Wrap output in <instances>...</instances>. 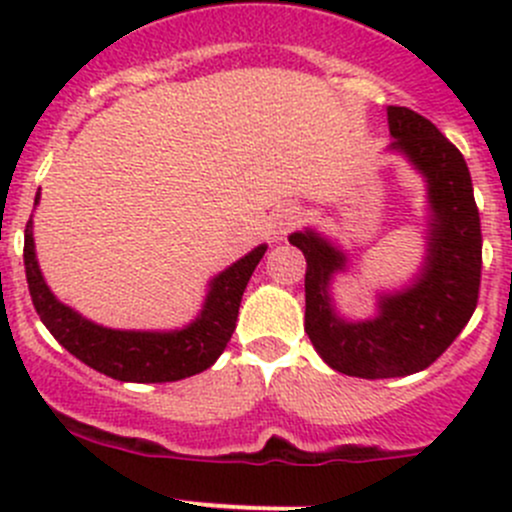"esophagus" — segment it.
<instances>
[{"instance_id":"esophagus-1","label":"esophagus","mask_w":512,"mask_h":512,"mask_svg":"<svg viewBox=\"0 0 512 512\" xmlns=\"http://www.w3.org/2000/svg\"><path fill=\"white\" fill-rule=\"evenodd\" d=\"M299 220H302V210H299L297 205H287V208H282L275 218V235L277 237L287 235V232L292 230Z\"/></svg>"}]
</instances>
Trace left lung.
<instances>
[{"mask_svg": "<svg viewBox=\"0 0 512 512\" xmlns=\"http://www.w3.org/2000/svg\"><path fill=\"white\" fill-rule=\"evenodd\" d=\"M401 156L426 185L423 257L401 287L376 289L374 312L349 317L334 299V280L354 267L337 240L314 227L289 235L307 260L304 329L317 354L347 376L396 379L431 366L461 334L478 302L480 218L461 151L416 111L386 108Z\"/></svg>", "mask_w": 512, "mask_h": 512, "instance_id": "obj_1", "label": "left lung"}]
</instances>
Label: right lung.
<instances>
[{"label": "right lung", "instance_id": "right-lung-1", "mask_svg": "<svg viewBox=\"0 0 512 512\" xmlns=\"http://www.w3.org/2000/svg\"><path fill=\"white\" fill-rule=\"evenodd\" d=\"M41 193H36L34 210ZM267 245L252 247L208 282L203 307L188 324L175 329H113L91 322L61 302L46 285L36 260L34 215L24 230V270L29 294L51 337L91 369L131 384H163L210 369L225 352L235 332L242 292L255 272Z\"/></svg>", "mask_w": 512, "mask_h": 512}]
</instances>
